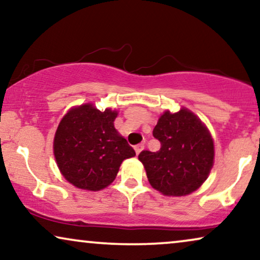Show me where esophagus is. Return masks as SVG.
I'll list each match as a JSON object with an SVG mask.
<instances>
[{"mask_svg":"<svg viewBox=\"0 0 260 260\" xmlns=\"http://www.w3.org/2000/svg\"><path fill=\"white\" fill-rule=\"evenodd\" d=\"M143 149H144V144H143V143H141V144H137L136 147H135V151H136V154L138 155V154H140V152H141L142 150H143Z\"/></svg>","mask_w":260,"mask_h":260,"instance_id":"1","label":"esophagus"}]
</instances>
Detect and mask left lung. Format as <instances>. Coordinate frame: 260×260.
<instances>
[{
  "mask_svg": "<svg viewBox=\"0 0 260 260\" xmlns=\"http://www.w3.org/2000/svg\"><path fill=\"white\" fill-rule=\"evenodd\" d=\"M152 135L159 150L138 155L151 187L167 197H183L201 187L214 163V143L205 124L188 109L166 111Z\"/></svg>",
  "mask_w": 260,
  "mask_h": 260,
  "instance_id": "left-lung-1",
  "label": "left lung"
}]
</instances>
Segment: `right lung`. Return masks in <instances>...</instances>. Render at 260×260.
Returning a JSON list of instances; mask_svg holds the SVG:
<instances>
[{
  "label": "right lung",
  "instance_id": "add662e5",
  "mask_svg": "<svg viewBox=\"0 0 260 260\" xmlns=\"http://www.w3.org/2000/svg\"><path fill=\"white\" fill-rule=\"evenodd\" d=\"M117 111L93 105L72 108L59 123L53 150L62 176L74 187L101 190L113 182L125 158L136 152L115 129Z\"/></svg>",
  "mask_w": 260,
  "mask_h": 260
}]
</instances>
